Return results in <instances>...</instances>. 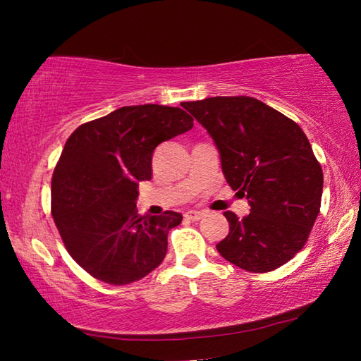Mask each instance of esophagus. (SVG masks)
<instances>
[{
	"instance_id": "1",
	"label": "esophagus",
	"mask_w": 361,
	"mask_h": 361,
	"mask_svg": "<svg viewBox=\"0 0 361 361\" xmlns=\"http://www.w3.org/2000/svg\"><path fill=\"white\" fill-rule=\"evenodd\" d=\"M185 216L188 219H191V221H199L200 218L205 216V213L204 212H197V210H189V212L185 213Z\"/></svg>"
}]
</instances>
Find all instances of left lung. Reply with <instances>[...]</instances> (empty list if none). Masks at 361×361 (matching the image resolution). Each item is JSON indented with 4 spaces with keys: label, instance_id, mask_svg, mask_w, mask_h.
Here are the masks:
<instances>
[{
    "label": "left lung",
    "instance_id": "1",
    "mask_svg": "<svg viewBox=\"0 0 361 361\" xmlns=\"http://www.w3.org/2000/svg\"><path fill=\"white\" fill-rule=\"evenodd\" d=\"M188 109L216 143L226 181L247 195L250 215L224 212L216 248L248 272H271L299 253L320 213L323 170L295 121L253 97H210Z\"/></svg>",
    "mask_w": 361,
    "mask_h": 361
}]
</instances>
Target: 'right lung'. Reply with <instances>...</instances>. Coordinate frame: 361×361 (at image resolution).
I'll return each mask as SVG.
<instances>
[{
	"mask_svg": "<svg viewBox=\"0 0 361 361\" xmlns=\"http://www.w3.org/2000/svg\"><path fill=\"white\" fill-rule=\"evenodd\" d=\"M192 121L181 108L122 106L66 140L52 175L51 212L66 252L97 280L137 282L166 258L169 231L183 216H140L137 186L151 180L156 146L192 129Z\"/></svg>",
	"mask_w": 361,
	"mask_h": 361,
	"instance_id": "1",
	"label": "right lung"
}]
</instances>
